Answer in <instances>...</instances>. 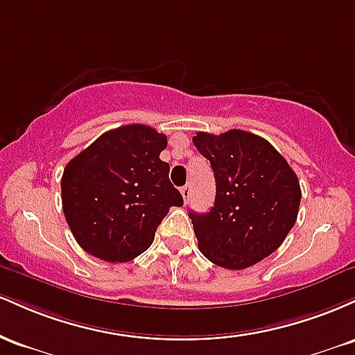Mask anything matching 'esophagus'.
Returning a JSON list of instances; mask_svg holds the SVG:
<instances>
[{
  "label": "esophagus",
  "mask_w": 355,
  "mask_h": 355,
  "mask_svg": "<svg viewBox=\"0 0 355 355\" xmlns=\"http://www.w3.org/2000/svg\"><path fill=\"white\" fill-rule=\"evenodd\" d=\"M180 191H182L183 200H185V203H187V202H189L190 195H191V187H190V183H187V185H183L182 189H180Z\"/></svg>",
  "instance_id": "esophagus-1"
}]
</instances>
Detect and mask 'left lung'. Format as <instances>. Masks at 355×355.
Returning a JSON list of instances; mask_svg holds the SVG:
<instances>
[{
	"label": "left lung",
	"instance_id": "1",
	"mask_svg": "<svg viewBox=\"0 0 355 355\" xmlns=\"http://www.w3.org/2000/svg\"><path fill=\"white\" fill-rule=\"evenodd\" d=\"M193 145L210 160L217 185L210 211L189 214L198 248L229 270L255 266L295 225L302 197L295 172L266 138L243 130L198 132Z\"/></svg>",
	"mask_w": 355,
	"mask_h": 355
}]
</instances>
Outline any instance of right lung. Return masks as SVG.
Wrapping results in <instances>:
<instances>
[{
	"instance_id": "add662e5",
	"label": "right lung",
	"mask_w": 355,
	"mask_h": 355,
	"mask_svg": "<svg viewBox=\"0 0 355 355\" xmlns=\"http://www.w3.org/2000/svg\"><path fill=\"white\" fill-rule=\"evenodd\" d=\"M166 137L133 123L110 130L64 166L61 203L73 237L105 262H128L152 245L183 198L160 160Z\"/></svg>"
}]
</instances>
